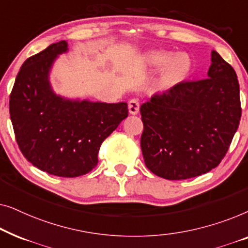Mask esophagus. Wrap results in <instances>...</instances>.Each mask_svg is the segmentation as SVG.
Returning <instances> with one entry per match:
<instances>
[{
	"instance_id": "obj_1",
	"label": "esophagus",
	"mask_w": 248,
	"mask_h": 248,
	"mask_svg": "<svg viewBox=\"0 0 248 248\" xmlns=\"http://www.w3.org/2000/svg\"><path fill=\"white\" fill-rule=\"evenodd\" d=\"M139 110H140V103H139L138 99H131L128 101V111H130V114L132 115H135L139 113Z\"/></svg>"
}]
</instances>
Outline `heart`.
<instances>
[{
  "mask_svg": "<svg viewBox=\"0 0 248 248\" xmlns=\"http://www.w3.org/2000/svg\"><path fill=\"white\" fill-rule=\"evenodd\" d=\"M144 62L150 67L154 69H164L167 66L168 79L176 80L185 76L191 67L189 59L185 54H174L170 52H164V50H150L147 52L143 56Z\"/></svg>",
  "mask_w": 248,
  "mask_h": 248,
  "instance_id": "heart-1",
  "label": "heart"
}]
</instances>
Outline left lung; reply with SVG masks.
<instances>
[{
    "mask_svg": "<svg viewBox=\"0 0 248 248\" xmlns=\"http://www.w3.org/2000/svg\"><path fill=\"white\" fill-rule=\"evenodd\" d=\"M141 149L145 166L169 181L216 168L238 128L239 83L235 70L211 52L208 79L183 81L142 105Z\"/></svg>",
    "mask_w": 248,
    "mask_h": 248,
    "instance_id": "obj_1",
    "label": "left lung"
}]
</instances>
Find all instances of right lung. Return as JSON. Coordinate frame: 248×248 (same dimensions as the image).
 Wrapping results in <instances>:
<instances>
[{
  "label": "right lung",
  "instance_id": "obj_1",
  "mask_svg": "<svg viewBox=\"0 0 248 248\" xmlns=\"http://www.w3.org/2000/svg\"><path fill=\"white\" fill-rule=\"evenodd\" d=\"M69 52L52 44L22 64L10 96V117L22 155L40 170L78 177L96 167L105 139L127 117V104L67 98L50 83L54 63Z\"/></svg>",
  "mask_w": 248,
  "mask_h": 248
}]
</instances>
